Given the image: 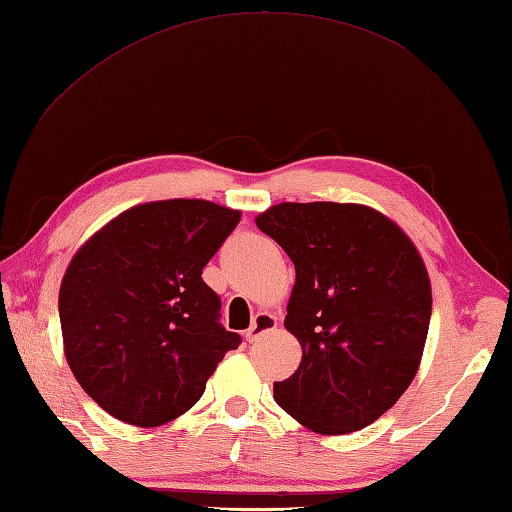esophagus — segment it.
Instances as JSON below:
<instances>
[{
    "label": "esophagus",
    "mask_w": 512,
    "mask_h": 512,
    "mask_svg": "<svg viewBox=\"0 0 512 512\" xmlns=\"http://www.w3.org/2000/svg\"><path fill=\"white\" fill-rule=\"evenodd\" d=\"M276 325H278V320L274 316L267 314V311H260V314H256L252 327L245 331V340L247 342H254V340H258L260 336H263V333L274 331Z\"/></svg>",
    "instance_id": "34e87169"
}]
</instances>
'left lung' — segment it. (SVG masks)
<instances>
[{
  "instance_id": "1",
  "label": "left lung",
  "mask_w": 512,
  "mask_h": 512,
  "mask_svg": "<svg viewBox=\"0 0 512 512\" xmlns=\"http://www.w3.org/2000/svg\"><path fill=\"white\" fill-rule=\"evenodd\" d=\"M256 225L296 267L285 329L302 360L274 382L278 406L320 435L364 429L420 369L433 302L420 252L360 203H278Z\"/></svg>"
}]
</instances>
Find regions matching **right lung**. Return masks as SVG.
Returning a JSON list of instances; mask_svg holds the SVG:
<instances>
[{"label": "right lung", "mask_w": 512, "mask_h": 512, "mask_svg": "<svg viewBox=\"0 0 512 512\" xmlns=\"http://www.w3.org/2000/svg\"><path fill=\"white\" fill-rule=\"evenodd\" d=\"M241 210L203 198L134 205L70 258L59 287L64 356L81 389L132 426L190 411L241 336L218 325L207 265Z\"/></svg>", "instance_id": "add662e5"}]
</instances>
